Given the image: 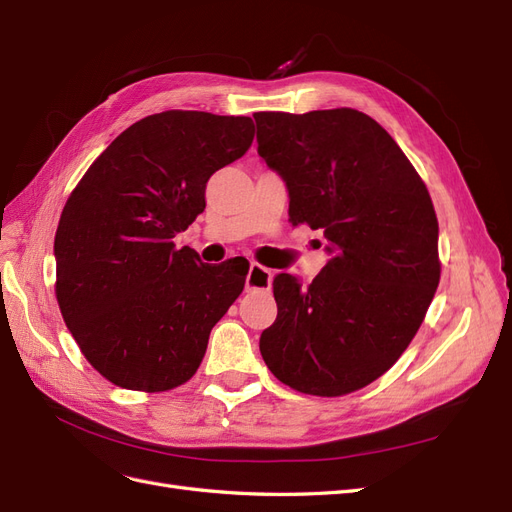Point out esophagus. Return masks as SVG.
Instances as JSON below:
<instances>
[{"label": "esophagus", "mask_w": 512, "mask_h": 512, "mask_svg": "<svg viewBox=\"0 0 512 512\" xmlns=\"http://www.w3.org/2000/svg\"><path fill=\"white\" fill-rule=\"evenodd\" d=\"M272 270L259 266V263H251L249 274H246V291H255V289H270L272 287Z\"/></svg>", "instance_id": "1"}]
</instances>
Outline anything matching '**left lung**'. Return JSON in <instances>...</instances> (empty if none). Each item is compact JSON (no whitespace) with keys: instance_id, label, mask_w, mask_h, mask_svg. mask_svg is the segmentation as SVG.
Instances as JSON below:
<instances>
[{"instance_id":"8db88e82","label":"left lung","mask_w":512,"mask_h":512,"mask_svg":"<svg viewBox=\"0 0 512 512\" xmlns=\"http://www.w3.org/2000/svg\"><path fill=\"white\" fill-rule=\"evenodd\" d=\"M257 151L285 181L293 225L327 238L308 289L274 276L278 316L259 337L282 384L342 396L384 375L418 333L439 287V223L420 175L356 109L259 111Z\"/></svg>"}]
</instances>
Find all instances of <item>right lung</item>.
<instances>
[{
  "label": "right lung",
  "mask_w": 512,
  "mask_h": 512,
  "mask_svg": "<svg viewBox=\"0 0 512 512\" xmlns=\"http://www.w3.org/2000/svg\"><path fill=\"white\" fill-rule=\"evenodd\" d=\"M253 137L251 118L162 111L113 139L71 192L54 236L56 299L88 363L116 386L185 384L242 293L249 261L208 266L173 238Z\"/></svg>",
  "instance_id": "right-lung-1"
}]
</instances>
